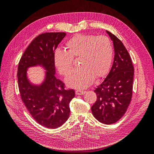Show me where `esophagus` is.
<instances>
[{"instance_id": "esophagus-1", "label": "esophagus", "mask_w": 154, "mask_h": 154, "mask_svg": "<svg viewBox=\"0 0 154 154\" xmlns=\"http://www.w3.org/2000/svg\"><path fill=\"white\" fill-rule=\"evenodd\" d=\"M85 93H86L85 91H81V90H76V95H83V94H85Z\"/></svg>"}]
</instances>
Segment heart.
Instances as JSON below:
<instances>
[{
	"label": "heart",
	"instance_id": "obj_1",
	"mask_svg": "<svg viewBox=\"0 0 154 154\" xmlns=\"http://www.w3.org/2000/svg\"><path fill=\"white\" fill-rule=\"evenodd\" d=\"M67 51L58 49L54 54L56 67L66 76L73 67V58H80L79 66L66 78L67 85L82 89L89 86L95 77L101 78L108 73L113 57V47L105 36L76 35L66 44Z\"/></svg>",
	"mask_w": 154,
	"mask_h": 154
}]
</instances>
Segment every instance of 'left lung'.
Instances as JSON below:
<instances>
[{
  "mask_svg": "<svg viewBox=\"0 0 154 154\" xmlns=\"http://www.w3.org/2000/svg\"><path fill=\"white\" fill-rule=\"evenodd\" d=\"M106 32L113 42L114 62L104 81L94 90L97 100L91 110L100 122L111 125L123 117L131 101L134 69L122 42L110 32Z\"/></svg>",
  "mask_w": 154,
  "mask_h": 154,
  "instance_id": "1",
  "label": "left lung"
}]
</instances>
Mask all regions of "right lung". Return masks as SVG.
I'll return each mask as SVG.
<instances>
[{"label": "right lung", "instance_id": "add662e5", "mask_svg": "<svg viewBox=\"0 0 154 154\" xmlns=\"http://www.w3.org/2000/svg\"><path fill=\"white\" fill-rule=\"evenodd\" d=\"M66 32H45L32 40L22 56L17 79L21 99L32 118L48 128H57L68 119L69 103L75 96L73 89H65L55 76L54 51ZM41 66L46 71L44 82L35 85L27 78L28 68Z\"/></svg>", "mask_w": 154, "mask_h": 154}]
</instances>
